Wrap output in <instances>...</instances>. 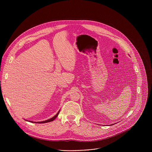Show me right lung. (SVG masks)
<instances>
[{
    "mask_svg": "<svg viewBox=\"0 0 152 152\" xmlns=\"http://www.w3.org/2000/svg\"><path fill=\"white\" fill-rule=\"evenodd\" d=\"M59 111H58V113L53 117H52V118H50V119H49V120H46V121H39V122H36V123H48V122H50V121H53L56 117H57V116L58 115V114H59ZM30 122H31V123H35V122H34V121H30Z\"/></svg>",
    "mask_w": 152,
    "mask_h": 152,
    "instance_id": "obj_1",
    "label": "right lung"
}]
</instances>
